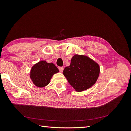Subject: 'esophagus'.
<instances>
[{
  "instance_id": "34e87169",
  "label": "esophagus",
  "mask_w": 131,
  "mask_h": 131,
  "mask_svg": "<svg viewBox=\"0 0 131 131\" xmlns=\"http://www.w3.org/2000/svg\"><path fill=\"white\" fill-rule=\"evenodd\" d=\"M58 69L60 72H62L63 70V67H58Z\"/></svg>"
}]
</instances>
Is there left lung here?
Returning <instances> with one entry per match:
<instances>
[{"instance_id":"1","label":"left lung","mask_w":131,"mask_h":131,"mask_svg":"<svg viewBox=\"0 0 131 131\" xmlns=\"http://www.w3.org/2000/svg\"><path fill=\"white\" fill-rule=\"evenodd\" d=\"M69 84L77 92H82L94 84L100 74L98 64L84 56L75 55L69 66L63 71Z\"/></svg>"}]
</instances>
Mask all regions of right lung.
I'll return each instance as SVG.
<instances>
[{
    "label": "right lung",
    "instance_id": "obj_1",
    "mask_svg": "<svg viewBox=\"0 0 131 131\" xmlns=\"http://www.w3.org/2000/svg\"><path fill=\"white\" fill-rule=\"evenodd\" d=\"M58 71L54 63L41 61L32 66L30 71V78L37 87L41 88L48 85L53 75Z\"/></svg>",
    "mask_w": 131,
    "mask_h": 131
}]
</instances>
